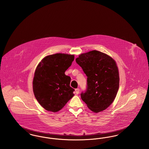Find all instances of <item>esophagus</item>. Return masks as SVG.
Instances as JSON below:
<instances>
[{
  "label": "esophagus",
  "instance_id": "esophagus-1",
  "mask_svg": "<svg viewBox=\"0 0 149 149\" xmlns=\"http://www.w3.org/2000/svg\"><path fill=\"white\" fill-rule=\"evenodd\" d=\"M75 93H76V94H78L79 93V91H79V88L75 89Z\"/></svg>",
  "mask_w": 149,
  "mask_h": 149
}]
</instances>
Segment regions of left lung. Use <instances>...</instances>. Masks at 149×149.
I'll use <instances>...</instances> for the list:
<instances>
[{
    "mask_svg": "<svg viewBox=\"0 0 149 149\" xmlns=\"http://www.w3.org/2000/svg\"><path fill=\"white\" fill-rule=\"evenodd\" d=\"M87 76L86 92L81 98L93 112H102L115 99L119 89V71L116 61L106 54L93 50L76 58Z\"/></svg>",
    "mask_w": 149,
    "mask_h": 149,
    "instance_id": "1",
    "label": "left lung"
}]
</instances>
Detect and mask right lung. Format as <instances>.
I'll return each instance as SVG.
<instances>
[{
  "mask_svg": "<svg viewBox=\"0 0 149 149\" xmlns=\"http://www.w3.org/2000/svg\"><path fill=\"white\" fill-rule=\"evenodd\" d=\"M74 60V55L55 54L43 58L36 67L33 92L46 110L57 112L74 97V89L70 86L71 78L65 74Z\"/></svg>",
  "mask_w": 149,
  "mask_h": 149,
  "instance_id": "add662e5",
  "label": "right lung"
}]
</instances>
